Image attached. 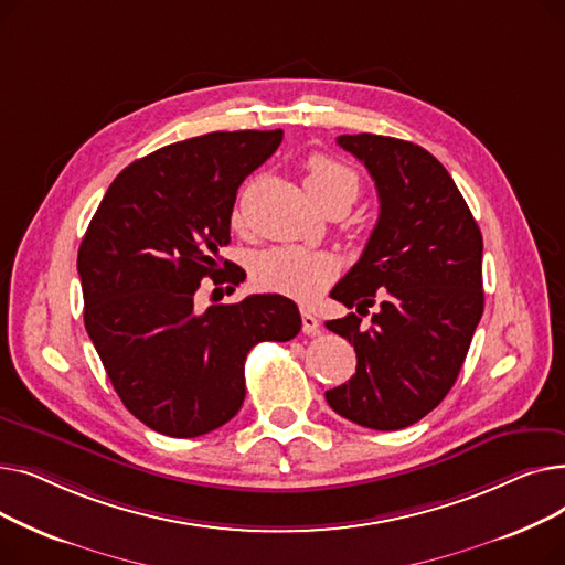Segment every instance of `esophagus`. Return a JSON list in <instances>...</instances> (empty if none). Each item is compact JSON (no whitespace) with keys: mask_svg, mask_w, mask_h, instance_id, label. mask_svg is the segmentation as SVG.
Masks as SVG:
<instances>
[{"mask_svg":"<svg viewBox=\"0 0 565 565\" xmlns=\"http://www.w3.org/2000/svg\"><path fill=\"white\" fill-rule=\"evenodd\" d=\"M320 322L311 311H302V332L305 334H318Z\"/></svg>","mask_w":565,"mask_h":565,"instance_id":"1","label":"esophagus"}]
</instances>
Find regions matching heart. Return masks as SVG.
<instances>
[{
	"label": "heart",
	"instance_id": "1",
	"mask_svg": "<svg viewBox=\"0 0 565 565\" xmlns=\"http://www.w3.org/2000/svg\"><path fill=\"white\" fill-rule=\"evenodd\" d=\"M305 185L318 205L330 199L352 203L360 192V178L328 156H311L305 167ZM337 275L339 260L330 252L305 247H273L252 260V281L256 288L286 295L298 302H313Z\"/></svg>",
	"mask_w": 565,
	"mask_h": 565
}]
</instances>
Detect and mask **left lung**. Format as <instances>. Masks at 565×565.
Returning a JSON list of instances; mask_svg holds the SVG:
<instances>
[{
  "instance_id": "left-lung-1",
  "label": "left lung",
  "mask_w": 565,
  "mask_h": 565,
  "mask_svg": "<svg viewBox=\"0 0 565 565\" xmlns=\"http://www.w3.org/2000/svg\"><path fill=\"white\" fill-rule=\"evenodd\" d=\"M337 143L369 169L380 217L362 258L332 288L358 313L324 328L358 352V371L324 394L373 430L417 424L449 394L483 316V237L449 171L426 148L382 135ZM381 300L364 326L361 316Z\"/></svg>"
}]
</instances>
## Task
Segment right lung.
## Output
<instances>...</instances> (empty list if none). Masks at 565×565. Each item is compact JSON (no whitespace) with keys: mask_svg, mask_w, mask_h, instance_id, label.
<instances>
[{"mask_svg":"<svg viewBox=\"0 0 565 565\" xmlns=\"http://www.w3.org/2000/svg\"><path fill=\"white\" fill-rule=\"evenodd\" d=\"M281 139L237 130L169 143L114 178L82 237L84 328L118 398L162 435L199 437L231 422L245 401L247 352L302 328L284 295L194 309L201 279L243 281L237 267L222 277L220 247L237 188Z\"/></svg>","mask_w":565,"mask_h":565,"instance_id":"add662e5","label":"right lung"}]
</instances>
